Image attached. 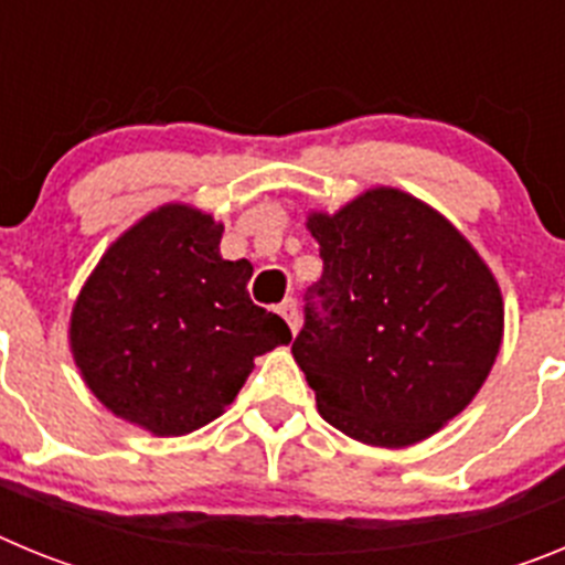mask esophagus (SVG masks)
<instances>
[{"label":"esophagus","mask_w":565,"mask_h":565,"mask_svg":"<svg viewBox=\"0 0 565 565\" xmlns=\"http://www.w3.org/2000/svg\"><path fill=\"white\" fill-rule=\"evenodd\" d=\"M279 317L286 319L288 328H291V333L299 331V311H297V302H294V299H286V302L279 306Z\"/></svg>","instance_id":"obj_1"}]
</instances>
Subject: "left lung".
I'll return each mask as SVG.
<instances>
[{
	"mask_svg": "<svg viewBox=\"0 0 565 565\" xmlns=\"http://www.w3.org/2000/svg\"><path fill=\"white\" fill-rule=\"evenodd\" d=\"M322 311L306 308L291 353L319 416L371 447L436 436L487 382L503 342L495 274L441 212L373 186L308 212Z\"/></svg>",
	"mask_w": 565,
	"mask_h": 565,
	"instance_id": "1",
	"label": "left lung"
}]
</instances>
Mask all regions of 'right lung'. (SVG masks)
<instances>
[{
  "mask_svg": "<svg viewBox=\"0 0 565 565\" xmlns=\"http://www.w3.org/2000/svg\"><path fill=\"white\" fill-rule=\"evenodd\" d=\"M223 223L163 203L102 254L70 313V353L113 416L186 436L226 413L254 359L291 342L254 306L248 259L221 257Z\"/></svg>",
  "mask_w": 565,
  "mask_h": 565,
  "instance_id": "add662e5",
  "label": "right lung"
}]
</instances>
